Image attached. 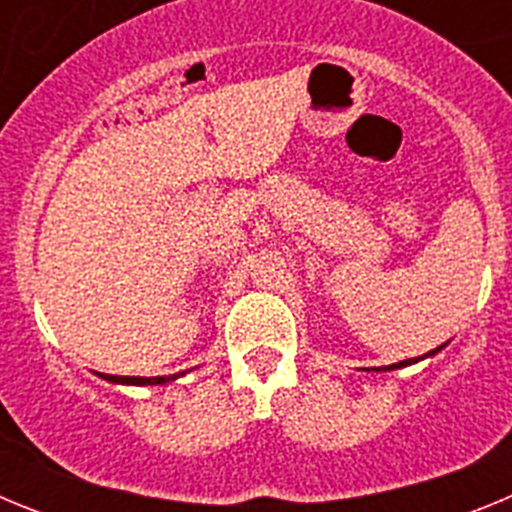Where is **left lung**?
Here are the masks:
<instances>
[{"mask_svg":"<svg viewBox=\"0 0 512 512\" xmlns=\"http://www.w3.org/2000/svg\"><path fill=\"white\" fill-rule=\"evenodd\" d=\"M436 351H438V348H436ZM431 354H433V351H431ZM413 361H415V359H408V361H400V364H392V366H387V369H400V366H405V364H413Z\"/></svg>","mask_w":512,"mask_h":512,"instance_id":"left-lung-1","label":"left lung"}]
</instances>
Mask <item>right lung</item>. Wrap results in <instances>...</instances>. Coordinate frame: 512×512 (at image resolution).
I'll use <instances>...</instances> for the list:
<instances>
[{
  "mask_svg": "<svg viewBox=\"0 0 512 512\" xmlns=\"http://www.w3.org/2000/svg\"><path fill=\"white\" fill-rule=\"evenodd\" d=\"M102 379L120 384H164L169 379H176V374H169V377H115V374H102Z\"/></svg>",
  "mask_w": 512,
  "mask_h": 512,
  "instance_id": "add662e5",
  "label": "right lung"
}]
</instances>
